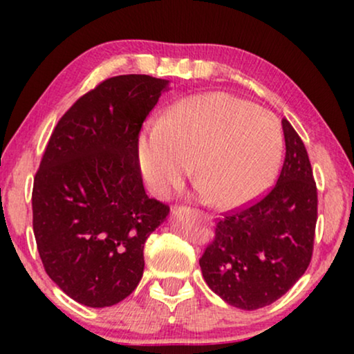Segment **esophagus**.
Returning <instances> with one entry per match:
<instances>
[{"instance_id": "1", "label": "esophagus", "mask_w": 354, "mask_h": 354, "mask_svg": "<svg viewBox=\"0 0 354 354\" xmlns=\"http://www.w3.org/2000/svg\"><path fill=\"white\" fill-rule=\"evenodd\" d=\"M196 214H198V216H200V217H201V219H209V217H207V216L205 214V212H201V211H196Z\"/></svg>"}]
</instances>
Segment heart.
I'll return each mask as SVG.
<instances>
[{"label": "heart", "mask_w": 354, "mask_h": 354, "mask_svg": "<svg viewBox=\"0 0 354 354\" xmlns=\"http://www.w3.org/2000/svg\"><path fill=\"white\" fill-rule=\"evenodd\" d=\"M283 135L274 114L229 93L182 101L140 137L138 162L149 190L167 196L190 176L216 206L245 205L268 187Z\"/></svg>", "instance_id": "1"}]
</instances>
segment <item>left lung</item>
Masks as SVG:
<instances>
[{
    "label": "left lung",
    "instance_id": "1",
    "mask_svg": "<svg viewBox=\"0 0 354 354\" xmlns=\"http://www.w3.org/2000/svg\"><path fill=\"white\" fill-rule=\"evenodd\" d=\"M285 159L277 182L216 221L200 258L207 287L230 306L253 311L272 304L306 272L317 222V187L306 148L282 120Z\"/></svg>",
    "mask_w": 354,
    "mask_h": 354
}]
</instances>
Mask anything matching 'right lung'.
Instances as JSON below:
<instances>
[{
    "instance_id": "obj_1",
    "label": "right lung",
    "mask_w": 354,
    "mask_h": 354,
    "mask_svg": "<svg viewBox=\"0 0 354 354\" xmlns=\"http://www.w3.org/2000/svg\"><path fill=\"white\" fill-rule=\"evenodd\" d=\"M166 86L138 74L100 82L56 124L33 178L43 268L85 306H113L137 288L145 241L169 212L145 193L138 162L143 122Z\"/></svg>"
}]
</instances>
